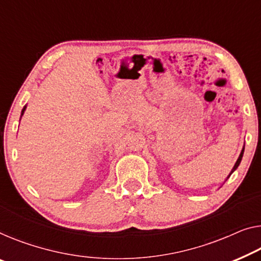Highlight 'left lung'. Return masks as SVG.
I'll return each mask as SVG.
<instances>
[{
    "label": "left lung",
    "mask_w": 261,
    "mask_h": 261,
    "mask_svg": "<svg viewBox=\"0 0 261 261\" xmlns=\"http://www.w3.org/2000/svg\"><path fill=\"white\" fill-rule=\"evenodd\" d=\"M243 154H244V149H243V151H242V153H240V155H239V158H238V161L236 162V164H234V168L232 169V171H231V173L233 172V171H234L237 168H238L239 166V164H240V162H242V158H243Z\"/></svg>",
    "instance_id": "obj_1"
}]
</instances>
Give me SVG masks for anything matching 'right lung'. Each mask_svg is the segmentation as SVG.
Wrapping results in <instances>:
<instances>
[{
	"label": "right lung",
	"instance_id": "add662e5",
	"mask_svg": "<svg viewBox=\"0 0 261 261\" xmlns=\"http://www.w3.org/2000/svg\"><path fill=\"white\" fill-rule=\"evenodd\" d=\"M23 111H24V109H23ZM23 111H22V114H23Z\"/></svg>",
	"mask_w": 261,
	"mask_h": 261
}]
</instances>
